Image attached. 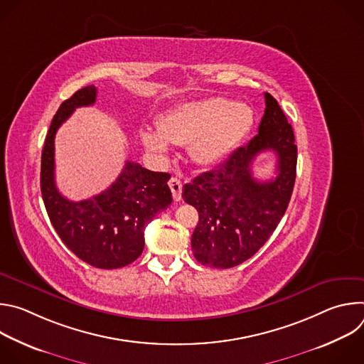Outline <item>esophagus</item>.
<instances>
[{
	"mask_svg": "<svg viewBox=\"0 0 364 364\" xmlns=\"http://www.w3.org/2000/svg\"><path fill=\"white\" fill-rule=\"evenodd\" d=\"M168 186H170V188L173 191V198L176 201H180L181 200V190H183L181 180L177 178V177H171L170 181H168Z\"/></svg>",
	"mask_w": 364,
	"mask_h": 364,
	"instance_id": "obj_1",
	"label": "esophagus"
}]
</instances>
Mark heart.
<instances>
[{
  "label": "heart",
  "instance_id": "1",
  "mask_svg": "<svg viewBox=\"0 0 364 364\" xmlns=\"http://www.w3.org/2000/svg\"><path fill=\"white\" fill-rule=\"evenodd\" d=\"M253 125V112L246 103L225 97L186 102L159 118V128H144V145L167 154L171 144L187 145L190 157L200 166H213L226 159L246 138Z\"/></svg>",
  "mask_w": 364,
  "mask_h": 364
}]
</instances>
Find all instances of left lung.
Segmentation results:
<instances>
[{"instance_id": "1", "label": "left lung", "mask_w": 364, "mask_h": 364, "mask_svg": "<svg viewBox=\"0 0 364 364\" xmlns=\"http://www.w3.org/2000/svg\"><path fill=\"white\" fill-rule=\"evenodd\" d=\"M265 114L257 135L237 148L218 170L203 173L183 187V198L198 212L191 236L201 265L228 269L253 256L287 212L296 176V145L291 124L277 99L265 92ZM274 150L277 177L257 182L250 166L257 153Z\"/></svg>"}]
</instances>
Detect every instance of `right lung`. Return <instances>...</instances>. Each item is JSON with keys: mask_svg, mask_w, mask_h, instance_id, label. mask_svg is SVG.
<instances>
[{"mask_svg": "<svg viewBox=\"0 0 364 364\" xmlns=\"http://www.w3.org/2000/svg\"><path fill=\"white\" fill-rule=\"evenodd\" d=\"M96 87L86 86L66 99L50 124L41 152L40 186L48 219L63 243L83 262L99 269L132 264L144 249V229L173 201L168 173L127 161L109 188L92 198L70 201L55 181V136L76 108L93 105Z\"/></svg>", "mask_w": 364, "mask_h": 364, "instance_id": "right-lung-1", "label": "right lung"}]
</instances>
